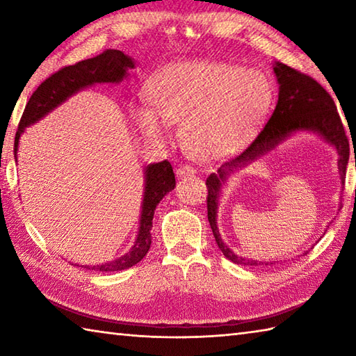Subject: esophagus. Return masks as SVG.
<instances>
[{
  "label": "esophagus",
  "mask_w": 356,
  "mask_h": 356,
  "mask_svg": "<svg viewBox=\"0 0 356 356\" xmlns=\"http://www.w3.org/2000/svg\"><path fill=\"white\" fill-rule=\"evenodd\" d=\"M197 170L193 165L189 164H181L178 169H177V175L178 177H191V175H195Z\"/></svg>",
  "instance_id": "obj_1"
}]
</instances>
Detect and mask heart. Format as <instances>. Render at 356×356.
Wrapping results in <instances>:
<instances>
[{
    "mask_svg": "<svg viewBox=\"0 0 356 356\" xmlns=\"http://www.w3.org/2000/svg\"><path fill=\"white\" fill-rule=\"evenodd\" d=\"M147 97L153 110H138L147 135L161 138L167 124H183L192 155L218 159L248 143L270 110L273 90L259 70L192 60L156 72L147 85Z\"/></svg>",
    "mask_w": 356,
    "mask_h": 356,
    "instance_id": "1",
    "label": "heart"
}]
</instances>
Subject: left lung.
Masks as SVG:
<instances>
[{"label": "left lung", "instance_id": "1", "mask_svg": "<svg viewBox=\"0 0 356 356\" xmlns=\"http://www.w3.org/2000/svg\"><path fill=\"white\" fill-rule=\"evenodd\" d=\"M274 74L279 82V100L276 104L271 118L260 130L256 139L231 159L225 161L220 165L217 173H211L206 179L207 186V220L211 223V229L216 237L220 251L226 259L237 265H270L266 261H259L252 259L240 257L227 248L220 237L217 227V206L221 183H225L227 175L237 167H245L261 155L273 150L279 143L296 131H313L323 136L328 144H332L338 150V169L341 173V181L346 179L347 161H348V139L346 136L344 125L341 122L337 105L332 96L321 86L316 80L307 74H302L291 66L276 62L274 63Z\"/></svg>", "mask_w": 356, "mask_h": 356}]
</instances>
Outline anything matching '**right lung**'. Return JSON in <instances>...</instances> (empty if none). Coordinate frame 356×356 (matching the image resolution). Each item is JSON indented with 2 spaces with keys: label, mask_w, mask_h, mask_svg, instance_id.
<instances>
[{
  "label": "right lung",
  "mask_w": 356,
  "mask_h": 356,
  "mask_svg": "<svg viewBox=\"0 0 356 356\" xmlns=\"http://www.w3.org/2000/svg\"><path fill=\"white\" fill-rule=\"evenodd\" d=\"M135 68L133 60L125 56L122 51L106 49L97 57L82 60L76 65L65 66L44 80L38 88L32 92L31 99L26 104V108L18 124V131L15 135L13 152L17 150L19 143V135L26 127L35 124L37 120L48 115L56 106H58L66 99L76 95L77 91L95 83H119L127 72ZM175 187V173L169 161H161L156 164L145 167V191L143 200V211H140V223L135 245L131 250L108 264L99 266H85L97 271H120L127 270L138 261L143 260L152 245V220L155 216V209L161 200Z\"/></svg>",
  "instance_id": "obj_1"
}]
</instances>
